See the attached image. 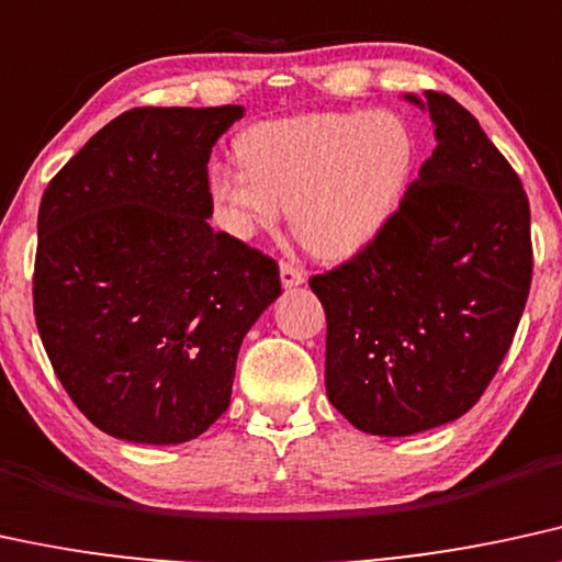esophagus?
Listing matches in <instances>:
<instances>
[{"label":"esophagus","mask_w":562,"mask_h":562,"mask_svg":"<svg viewBox=\"0 0 562 562\" xmlns=\"http://www.w3.org/2000/svg\"><path fill=\"white\" fill-rule=\"evenodd\" d=\"M280 280H282V285H285V288H297V285H303V282H305V272L301 267L282 261V265H280Z\"/></svg>","instance_id":"1"}]
</instances>
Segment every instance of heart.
I'll use <instances>...</instances> for the list:
<instances>
[{
  "label": "heart",
  "mask_w": 562,
  "mask_h": 562,
  "mask_svg": "<svg viewBox=\"0 0 562 562\" xmlns=\"http://www.w3.org/2000/svg\"><path fill=\"white\" fill-rule=\"evenodd\" d=\"M244 166L210 168V199L233 236L274 228L282 207L297 240L324 259L371 244L402 207L420 147L389 111H322L261 122L238 137Z\"/></svg>",
  "instance_id": "b5f03b06"
}]
</instances>
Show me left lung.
<instances>
[{
	"mask_svg": "<svg viewBox=\"0 0 562 562\" xmlns=\"http://www.w3.org/2000/svg\"><path fill=\"white\" fill-rule=\"evenodd\" d=\"M436 150L389 225L311 277L326 314V396L371 436H412L472 409L514 342L531 285L529 199L477 119L446 92Z\"/></svg>",
	"mask_w": 562,
	"mask_h": 562,
	"instance_id": "obj_1",
	"label": "left lung"
}]
</instances>
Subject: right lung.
<instances>
[{
    "label": "right lung",
    "mask_w": 562,
    "mask_h": 562,
    "mask_svg": "<svg viewBox=\"0 0 562 562\" xmlns=\"http://www.w3.org/2000/svg\"><path fill=\"white\" fill-rule=\"evenodd\" d=\"M240 116L126 111L41 199L35 326L77 409L113 438L202 436L228 409L246 331L282 293L274 259L207 223L210 153Z\"/></svg>",
    "instance_id": "add662e5"
}]
</instances>
